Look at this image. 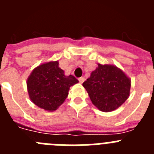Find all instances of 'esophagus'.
<instances>
[{
  "label": "esophagus",
  "mask_w": 154,
  "mask_h": 154,
  "mask_svg": "<svg viewBox=\"0 0 154 154\" xmlns=\"http://www.w3.org/2000/svg\"><path fill=\"white\" fill-rule=\"evenodd\" d=\"M79 81L80 83H82L85 81V78L84 77H80V78H79Z\"/></svg>",
  "instance_id": "obj_1"
}]
</instances>
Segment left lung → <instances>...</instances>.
Listing matches in <instances>:
<instances>
[{"label":"left lung","instance_id":"left-lung-1","mask_svg":"<svg viewBox=\"0 0 154 154\" xmlns=\"http://www.w3.org/2000/svg\"><path fill=\"white\" fill-rule=\"evenodd\" d=\"M82 85L92 104L108 112L119 108L129 98L131 80L116 65L98 64Z\"/></svg>","mask_w":154,"mask_h":154}]
</instances>
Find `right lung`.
Wrapping results in <instances>:
<instances>
[{"label": "right lung", "mask_w": 154, "mask_h": 154, "mask_svg": "<svg viewBox=\"0 0 154 154\" xmlns=\"http://www.w3.org/2000/svg\"><path fill=\"white\" fill-rule=\"evenodd\" d=\"M78 82L72 75H65L58 61H51L33 69L27 79V89L34 104L53 112L65 102L69 88Z\"/></svg>", "instance_id": "1"}]
</instances>
